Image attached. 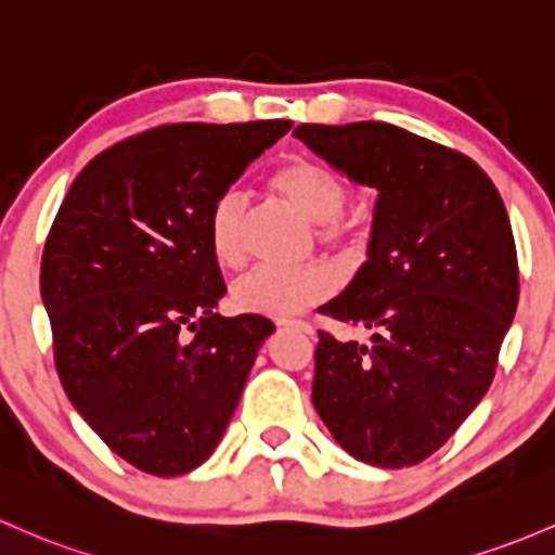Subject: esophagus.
I'll list each match as a JSON object with an SVG mask.
<instances>
[{
    "instance_id": "esophagus-1",
    "label": "esophagus",
    "mask_w": 555,
    "mask_h": 555,
    "mask_svg": "<svg viewBox=\"0 0 555 555\" xmlns=\"http://www.w3.org/2000/svg\"><path fill=\"white\" fill-rule=\"evenodd\" d=\"M282 326H293V330H300V332H306V335H313V326L308 324V322H300V319H282V322H279Z\"/></svg>"
}]
</instances>
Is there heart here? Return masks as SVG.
<instances>
[{
  "label": "heart",
  "mask_w": 555,
  "mask_h": 555,
  "mask_svg": "<svg viewBox=\"0 0 555 555\" xmlns=\"http://www.w3.org/2000/svg\"><path fill=\"white\" fill-rule=\"evenodd\" d=\"M271 189L308 220L322 223L319 238L324 244L346 253L359 244V223L340 215L351 191L335 170L313 159H289L271 175ZM244 215L247 209L236 191L220 194L209 209V249L223 268H238L244 262ZM332 287L335 279L324 266L255 268L233 284V302L244 313L289 319L324 300Z\"/></svg>",
  "instance_id": "heart-1"
}]
</instances>
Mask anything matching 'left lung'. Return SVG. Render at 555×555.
<instances>
[{
    "instance_id": "8db88e82",
    "label": "left lung",
    "mask_w": 555,
    "mask_h": 555,
    "mask_svg": "<svg viewBox=\"0 0 555 555\" xmlns=\"http://www.w3.org/2000/svg\"><path fill=\"white\" fill-rule=\"evenodd\" d=\"M326 165L377 191L370 249L319 332L313 406L356 460L406 468L436 452L489 390L518 306L505 204L460 151L385 121L295 130Z\"/></svg>"
}]
</instances>
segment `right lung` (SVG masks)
I'll return each instance as SVG.
<instances>
[{"label": "right lung", "instance_id": "1", "mask_svg": "<svg viewBox=\"0 0 555 555\" xmlns=\"http://www.w3.org/2000/svg\"><path fill=\"white\" fill-rule=\"evenodd\" d=\"M289 127H154L98 154L57 209L39 276L57 377L145 474H189L212 454L273 332L258 313H215L225 284L207 218Z\"/></svg>", "mask_w": 555, "mask_h": 555}]
</instances>
